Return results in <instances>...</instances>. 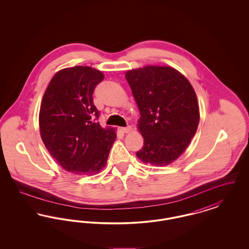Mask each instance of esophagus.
<instances>
[{
  "label": "esophagus",
  "mask_w": 249,
  "mask_h": 249,
  "mask_svg": "<svg viewBox=\"0 0 249 249\" xmlns=\"http://www.w3.org/2000/svg\"><path fill=\"white\" fill-rule=\"evenodd\" d=\"M121 130L123 132H125V133H128V132H130V130H131V127L128 126V127H125V128H121Z\"/></svg>",
  "instance_id": "obj_1"
}]
</instances>
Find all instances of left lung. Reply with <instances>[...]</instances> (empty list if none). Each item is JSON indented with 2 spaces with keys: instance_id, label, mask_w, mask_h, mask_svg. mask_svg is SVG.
Wrapping results in <instances>:
<instances>
[{
  "instance_id": "8db88e82",
  "label": "left lung",
  "mask_w": 249,
  "mask_h": 249,
  "mask_svg": "<svg viewBox=\"0 0 249 249\" xmlns=\"http://www.w3.org/2000/svg\"><path fill=\"white\" fill-rule=\"evenodd\" d=\"M125 77L141 116L137 129L143 145L136 156L152 165L172 163L198 129L200 109L194 89L171 66L147 65L126 71Z\"/></svg>"
}]
</instances>
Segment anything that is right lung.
<instances>
[{
  "mask_svg": "<svg viewBox=\"0 0 249 249\" xmlns=\"http://www.w3.org/2000/svg\"><path fill=\"white\" fill-rule=\"evenodd\" d=\"M105 78L89 66L57 71L44 93L40 112V135L59 165L75 175H94L107 165L116 129L103 128L95 119L99 111L92 93Z\"/></svg>",
  "mask_w": 249,
  "mask_h": 249,
  "instance_id": "add662e5",
  "label": "right lung"
}]
</instances>
